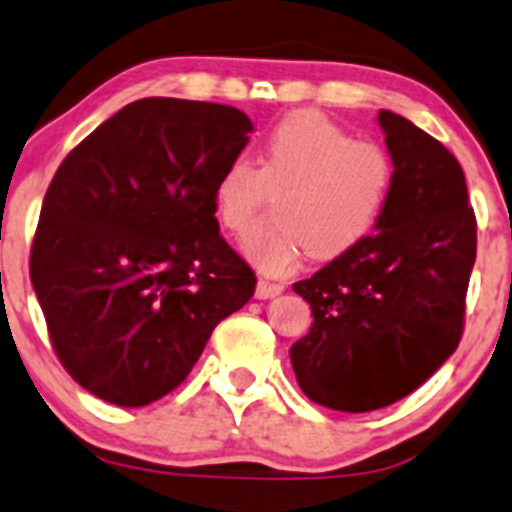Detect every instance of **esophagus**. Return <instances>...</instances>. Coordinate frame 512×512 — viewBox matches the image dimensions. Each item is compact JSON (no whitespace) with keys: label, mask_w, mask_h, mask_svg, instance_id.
<instances>
[{"label":"esophagus","mask_w":512,"mask_h":512,"mask_svg":"<svg viewBox=\"0 0 512 512\" xmlns=\"http://www.w3.org/2000/svg\"><path fill=\"white\" fill-rule=\"evenodd\" d=\"M282 290H285V285H282V282L265 280V277H262V280L257 282L255 295H257V300H270V297H277V295H280Z\"/></svg>","instance_id":"34e87169"}]
</instances>
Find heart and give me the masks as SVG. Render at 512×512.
Wrapping results in <instances>:
<instances>
[{"mask_svg":"<svg viewBox=\"0 0 512 512\" xmlns=\"http://www.w3.org/2000/svg\"><path fill=\"white\" fill-rule=\"evenodd\" d=\"M395 182L388 150L355 140L320 112H292L262 140L257 167L235 157L215 182V217L227 232H245L270 192L277 220L242 240V252L265 272H287L302 250L345 255L377 227Z\"/></svg>","mask_w":512,"mask_h":512,"instance_id":"heart-1","label":"heart"}]
</instances>
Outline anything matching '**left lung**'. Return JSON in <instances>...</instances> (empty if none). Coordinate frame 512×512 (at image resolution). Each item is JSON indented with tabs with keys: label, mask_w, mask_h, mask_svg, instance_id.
Masks as SVG:
<instances>
[{
	"label": "left lung",
	"mask_w": 512,
	"mask_h": 512,
	"mask_svg": "<svg viewBox=\"0 0 512 512\" xmlns=\"http://www.w3.org/2000/svg\"><path fill=\"white\" fill-rule=\"evenodd\" d=\"M377 122L395 182L375 232L292 287L315 317L290 350L297 385L342 413L398 403L453 355L478 247L460 162L400 114Z\"/></svg>",
	"instance_id": "1"
}]
</instances>
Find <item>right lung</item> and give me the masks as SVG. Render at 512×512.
<instances>
[{
  "label": "right lung",
  "mask_w": 512,
  "mask_h": 512,
  "mask_svg": "<svg viewBox=\"0 0 512 512\" xmlns=\"http://www.w3.org/2000/svg\"><path fill=\"white\" fill-rule=\"evenodd\" d=\"M250 132L227 104L145 97L84 137L49 182L29 277L59 362L94 398H165L217 322L255 295L212 202Z\"/></svg>",
  "instance_id": "1"
}]
</instances>
